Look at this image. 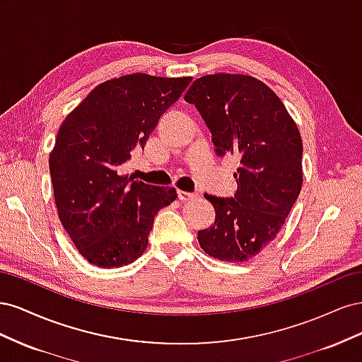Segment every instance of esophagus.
<instances>
[{
  "label": "esophagus",
  "mask_w": 362,
  "mask_h": 362,
  "mask_svg": "<svg viewBox=\"0 0 362 362\" xmlns=\"http://www.w3.org/2000/svg\"><path fill=\"white\" fill-rule=\"evenodd\" d=\"M198 198V193H189V192H182L178 190V199L182 202H187V201H193Z\"/></svg>",
  "instance_id": "34e87169"
}]
</instances>
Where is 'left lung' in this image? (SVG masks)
<instances>
[{"label": "left lung", "mask_w": 362, "mask_h": 362, "mask_svg": "<svg viewBox=\"0 0 362 362\" xmlns=\"http://www.w3.org/2000/svg\"><path fill=\"white\" fill-rule=\"evenodd\" d=\"M184 100L210 129L216 156L238 161L233 198L204 194L216 221L198 233V242L221 261H247L272 243L300 193L299 129L276 93L249 75L201 76Z\"/></svg>", "instance_id": "8db88e82"}]
</instances>
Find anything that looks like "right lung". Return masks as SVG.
Masks as SVG:
<instances>
[{"label":"right lung","instance_id":"1","mask_svg":"<svg viewBox=\"0 0 362 362\" xmlns=\"http://www.w3.org/2000/svg\"><path fill=\"white\" fill-rule=\"evenodd\" d=\"M190 76L131 74L108 80L63 120L49 156L57 211L80 254L96 267H122L148 246L154 217L177 198L120 175L144 149L164 112L180 100Z\"/></svg>","mask_w":362,"mask_h":362}]
</instances>
